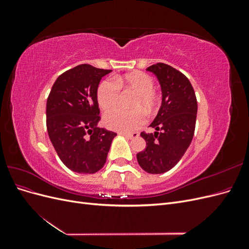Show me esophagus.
I'll list each match as a JSON object with an SVG mask.
<instances>
[{
    "label": "esophagus",
    "mask_w": 249,
    "mask_h": 249,
    "mask_svg": "<svg viewBox=\"0 0 249 249\" xmlns=\"http://www.w3.org/2000/svg\"><path fill=\"white\" fill-rule=\"evenodd\" d=\"M122 135L123 136H124L126 139H135V138H137L139 135H138V133H132V134H125V133H122Z\"/></svg>",
    "instance_id": "esophagus-1"
}]
</instances>
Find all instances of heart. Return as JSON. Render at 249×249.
I'll use <instances>...</instances> for the list:
<instances>
[{"instance_id":"heart-1","label":"heart","mask_w":249,"mask_h":249,"mask_svg":"<svg viewBox=\"0 0 249 249\" xmlns=\"http://www.w3.org/2000/svg\"><path fill=\"white\" fill-rule=\"evenodd\" d=\"M155 83L148 74L136 71L127 73L115 80H104L97 88L96 99L103 110L112 108L117 103L120 87H131L137 91L133 102L134 107H143L146 111H153L156 106V94L154 92ZM145 123L144 112L141 108L124 110L113 108L105 113L104 124L108 129L122 133H131L139 129Z\"/></svg>"}]
</instances>
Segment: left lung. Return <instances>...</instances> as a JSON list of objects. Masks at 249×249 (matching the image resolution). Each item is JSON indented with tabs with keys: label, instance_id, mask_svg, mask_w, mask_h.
Returning <instances> with one entry per match:
<instances>
[{
	"label": "left lung",
	"instance_id": "left-lung-1",
	"mask_svg": "<svg viewBox=\"0 0 249 249\" xmlns=\"http://www.w3.org/2000/svg\"><path fill=\"white\" fill-rule=\"evenodd\" d=\"M146 71L155 73L162 90V104L149 126L155 133H141L146 147L137 154L140 167L148 173H164L178 164L192 141L197 114V101L190 81L184 73L165 63Z\"/></svg>",
	"mask_w": 249,
	"mask_h": 249
}]
</instances>
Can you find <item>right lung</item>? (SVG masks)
I'll return each mask as SVG.
<instances>
[{
    "mask_svg": "<svg viewBox=\"0 0 249 249\" xmlns=\"http://www.w3.org/2000/svg\"><path fill=\"white\" fill-rule=\"evenodd\" d=\"M110 70L80 64L57 78L47 101V129L60 160L71 170L95 173L106 163L116 133L97 127L96 92Z\"/></svg>",
    "mask_w": 249,
    "mask_h": 249,
    "instance_id": "add662e5",
    "label": "right lung"
}]
</instances>
